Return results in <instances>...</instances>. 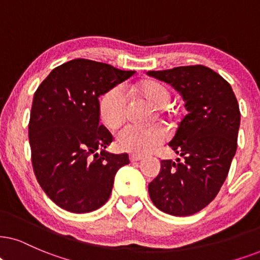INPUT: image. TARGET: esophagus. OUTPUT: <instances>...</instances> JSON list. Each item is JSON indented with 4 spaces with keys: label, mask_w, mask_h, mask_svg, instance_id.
I'll return each mask as SVG.
<instances>
[{
    "label": "esophagus",
    "mask_w": 260,
    "mask_h": 260,
    "mask_svg": "<svg viewBox=\"0 0 260 260\" xmlns=\"http://www.w3.org/2000/svg\"><path fill=\"white\" fill-rule=\"evenodd\" d=\"M141 159H143V156H139V154H131L129 156L131 162H139Z\"/></svg>",
    "instance_id": "34e87169"
}]
</instances>
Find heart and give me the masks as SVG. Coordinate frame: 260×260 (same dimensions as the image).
<instances>
[{
    "instance_id": "heart-1",
    "label": "heart",
    "mask_w": 260,
    "mask_h": 260,
    "mask_svg": "<svg viewBox=\"0 0 260 260\" xmlns=\"http://www.w3.org/2000/svg\"><path fill=\"white\" fill-rule=\"evenodd\" d=\"M138 92L156 109H163L170 102V91L159 81L149 80L138 86ZM126 94L121 87H113L103 94L100 101V114L104 124L116 128L122 123L126 111ZM166 133L158 126L137 127L128 124L116 136V144L126 152L145 154L163 143Z\"/></svg>"
}]
</instances>
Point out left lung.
Instances as JSON below:
<instances>
[{"label":"left lung","mask_w":260,"mask_h":260,"mask_svg":"<svg viewBox=\"0 0 260 260\" xmlns=\"http://www.w3.org/2000/svg\"><path fill=\"white\" fill-rule=\"evenodd\" d=\"M147 74L175 87L188 111L169 143L182 162H160L159 174L149 183L150 198L160 211L190 216L215 199L228 175L238 147V101L228 81L205 66Z\"/></svg>","instance_id":"8db88e82"}]
</instances>
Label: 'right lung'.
I'll return each instance as SVG.
<instances>
[{"label": "right lung", "mask_w": 260, "mask_h": 260, "mask_svg": "<svg viewBox=\"0 0 260 260\" xmlns=\"http://www.w3.org/2000/svg\"><path fill=\"white\" fill-rule=\"evenodd\" d=\"M134 71L77 58L50 72L35 92L28 123L39 185L60 208L91 212L107 203L127 153L106 151L113 137L100 124V98Z\"/></svg>", "instance_id": "right-lung-1"}]
</instances>
